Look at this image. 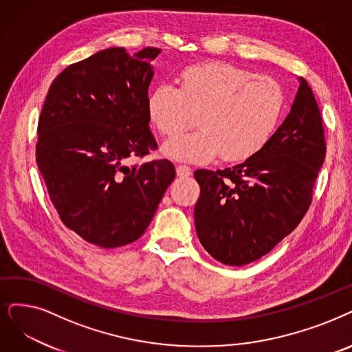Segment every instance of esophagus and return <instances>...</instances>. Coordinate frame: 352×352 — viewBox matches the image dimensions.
Listing matches in <instances>:
<instances>
[{"mask_svg":"<svg viewBox=\"0 0 352 352\" xmlns=\"http://www.w3.org/2000/svg\"><path fill=\"white\" fill-rule=\"evenodd\" d=\"M176 175L179 177H189L192 175V168L189 166H184V164H179L176 167Z\"/></svg>","mask_w":352,"mask_h":352,"instance_id":"esophagus-1","label":"esophagus"}]
</instances>
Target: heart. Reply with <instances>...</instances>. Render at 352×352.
Here are the masks:
<instances>
[{
	"mask_svg": "<svg viewBox=\"0 0 352 352\" xmlns=\"http://www.w3.org/2000/svg\"><path fill=\"white\" fill-rule=\"evenodd\" d=\"M157 130L173 135L195 122L199 130L176 135L163 144L166 157L206 163L219 156L240 162L254 156L272 138L285 111V91L272 78L223 62L185 69L180 88L156 87L147 101Z\"/></svg>",
	"mask_w": 352,
	"mask_h": 352,
	"instance_id": "heart-1",
	"label": "heart"
}]
</instances>
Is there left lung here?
Listing matches in <instances>:
<instances>
[{"label": "left lung", "mask_w": 352, "mask_h": 352, "mask_svg": "<svg viewBox=\"0 0 352 352\" xmlns=\"http://www.w3.org/2000/svg\"><path fill=\"white\" fill-rule=\"evenodd\" d=\"M254 156L223 170L199 168L195 228L204 248L222 264L244 265L272 251L298 227L311 205L325 160L322 117L309 83Z\"/></svg>", "instance_id": "1"}]
</instances>
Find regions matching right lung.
<instances>
[{"instance_id":"right-lung-1","label":"right lung","mask_w":352,"mask_h":352,"mask_svg":"<svg viewBox=\"0 0 352 352\" xmlns=\"http://www.w3.org/2000/svg\"><path fill=\"white\" fill-rule=\"evenodd\" d=\"M160 52L109 47L70 65L41 109L36 159L50 201L69 230L98 247L138 240L176 175L168 160L127 166L157 147L147 101Z\"/></svg>"}]
</instances>
